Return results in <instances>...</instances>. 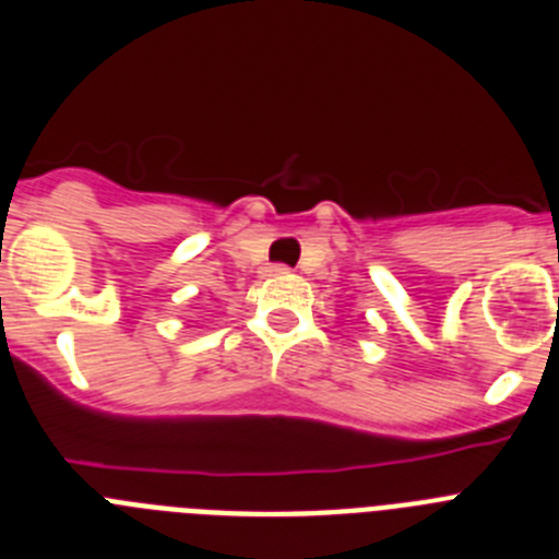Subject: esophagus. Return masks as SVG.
<instances>
[{"instance_id": "1", "label": "esophagus", "mask_w": 559, "mask_h": 559, "mask_svg": "<svg viewBox=\"0 0 559 559\" xmlns=\"http://www.w3.org/2000/svg\"><path fill=\"white\" fill-rule=\"evenodd\" d=\"M288 265H271V274L274 276H280V274H288Z\"/></svg>"}]
</instances>
